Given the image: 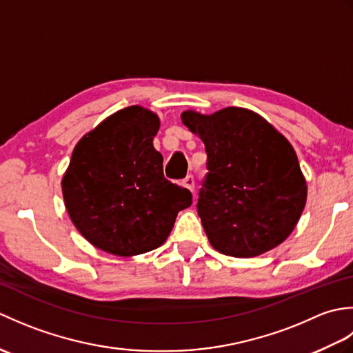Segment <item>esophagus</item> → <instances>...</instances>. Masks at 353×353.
<instances>
[{
	"mask_svg": "<svg viewBox=\"0 0 353 353\" xmlns=\"http://www.w3.org/2000/svg\"><path fill=\"white\" fill-rule=\"evenodd\" d=\"M183 185L194 194V188H196V181H194V176L188 174L183 179Z\"/></svg>",
	"mask_w": 353,
	"mask_h": 353,
	"instance_id": "1",
	"label": "esophagus"
}]
</instances>
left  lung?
Returning a JSON list of instances; mask_svg holds the SVG:
<instances>
[{
    "label": "left lung",
    "mask_w": 353,
    "mask_h": 353,
    "mask_svg": "<svg viewBox=\"0 0 353 353\" xmlns=\"http://www.w3.org/2000/svg\"><path fill=\"white\" fill-rule=\"evenodd\" d=\"M182 123L203 141L208 172L197 212L215 250L252 258L274 249L297 224L306 182L294 148L243 108L214 115L186 110Z\"/></svg>",
    "instance_id": "1"
}]
</instances>
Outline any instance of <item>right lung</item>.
I'll list each match as a JSON object with an SVG mask.
<instances>
[{
	"mask_svg": "<svg viewBox=\"0 0 353 353\" xmlns=\"http://www.w3.org/2000/svg\"><path fill=\"white\" fill-rule=\"evenodd\" d=\"M159 118L139 106L118 110L79 141L62 190L74 226L99 249L118 254L159 247L192 194L163 177L153 147Z\"/></svg>",
	"mask_w": 353,
	"mask_h": 353,
	"instance_id": "1",
	"label": "right lung"
}]
</instances>
